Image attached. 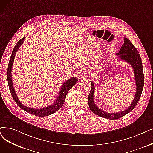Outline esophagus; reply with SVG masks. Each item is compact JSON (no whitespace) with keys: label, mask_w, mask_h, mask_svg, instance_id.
Listing matches in <instances>:
<instances>
[{"label":"esophagus","mask_w":153,"mask_h":153,"mask_svg":"<svg viewBox=\"0 0 153 153\" xmlns=\"http://www.w3.org/2000/svg\"><path fill=\"white\" fill-rule=\"evenodd\" d=\"M87 76V74L85 71H81L78 73V77L80 78H85Z\"/></svg>","instance_id":"34e87169"}]
</instances>
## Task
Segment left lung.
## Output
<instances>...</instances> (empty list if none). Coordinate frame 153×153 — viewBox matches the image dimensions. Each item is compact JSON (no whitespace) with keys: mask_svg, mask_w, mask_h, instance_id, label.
I'll return each mask as SVG.
<instances>
[{"mask_svg":"<svg viewBox=\"0 0 153 153\" xmlns=\"http://www.w3.org/2000/svg\"><path fill=\"white\" fill-rule=\"evenodd\" d=\"M119 59L125 61L126 62L129 63L132 66L134 70V76H135V80L136 85V90L134 99L130 106H129L126 110L120 112L116 113H108L103 110L98 108L94 102V94L95 91V86L92 82H91V87L89 95L88 97V102L90 111L95 114L100 116L101 117H104L108 119H117L124 115L132 111L135 108L142 94V91L144 87V73L141 58L139 54L136 47L134 46L129 39L124 38V44L120 48L119 53H117Z\"/></svg>","mask_w":153,"mask_h":153,"instance_id":"left-lung-1","label":"left lung"}]
</instances>
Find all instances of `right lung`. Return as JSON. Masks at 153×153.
I'll use <instances>...</instances> for the list:
<instances>
[{
	"instance_id": "add662e5",
	"label": "right lung",
	"mask_w": 153,
	"mask_h": 153,
	"mask_svg": "<svg viewBox=\"0 0 153 153\" xmlns=\"http://www.w3.org/2000/svg\"><path fill=\"white\" fill-rule=\"evenodd\" d=\"M24 39H25V38L24 37L22 39H21L19 41H18L16 45L14 48L13 52H12L11 56L9 60L8 68H7V82H8L10 92L12 96H13V99L18 105V106H19L20 108H21L22 110H24V111H26L29 114H31L36 116H39V117H45V116L51 115L54 112H57L58 110L63 106V103L65 101L67 93H68V91L76 83L78 80L76 77H72L70 79H68L66 81H65L62 85V87H61V89L59 90V92L56 100L53 103V104H51L50 106H48L47 107L41 108H29L27 106L23 105L22 103L20 102L19 98L17 97V94L14 90L13 84V81H12L11 72H12V68H13L14 60V58L16 56V54L17 53V51L23 43Z\"/></svg>"
}]
</instances>
